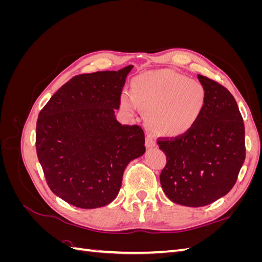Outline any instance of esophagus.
I'll return each instance as SVG.
<instances>
[{
	"mask_svg": "<svg viewBox=\"0 0 262 262\" xmlns=\"http://www.w3.org/2000/svg\"><path fill=\"white\" fill-rule=\"evenodd\" d=\"M156 140L153 136H150V134H147L146 137V147L147 148H153L156 146Z\"/></svg>",
	"mask_w": 262,
	"mask_h": 262,
	"instance_id": "1",
	"label": "esophagus"
}]
</instances>
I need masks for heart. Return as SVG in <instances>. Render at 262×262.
<instances>
[{"label":"heart","instance_id":"b5f03b06","mask_svg":"<svg viewBox=\"0 0 262 262\" xmlns=\"http://www.w3.org/2000/svg\"><path fill=\"white\" fill-rule=\"evenodd\" d=\"M132 92H123L121 107L137 113L139 105L147 112V123L154 132L178 138L191 131L205 106L201 83L172 70L148 71L134 77Z\"/></svg>","mask_w":262,"mask_h":262}]
</instances>
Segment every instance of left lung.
<instances>
[{"instance_id":"left-lung-1","label":"left lung","mask_w":262,"mask_h":262,"mask_svg":"<svg viewBox=\"0 0 262 262\" xmlns=\"http://www.w3.org/2000/svg\"><path fill=\"white\" fill-rule=\"evenodd\" d=\"M205 91L199 121L185 136L158 141L167 156L161 185L168 199L199 208L221 199L234 187L245 162V126L233 95L198 75Z\"/></svg>"}]
</instances>
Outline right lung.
<instances>
[{
  "instance_id": "1",
  "label": "right lung",
  "mask_w": 262,
  "mask_h": 262,
  "mask_svg": "<svg viewBox=\"0 0 262 262\" xmlns=\"http://www.w3.org/2000/svg\"><path fill=\"white\" fill-rule=\"evenodd\" d=\"M132 68L75 76L39 114L36 149L47 184L74 207L112 203L126 166L145 153L143 130L115 115Z\"/></svg>"
}]
</instances>
